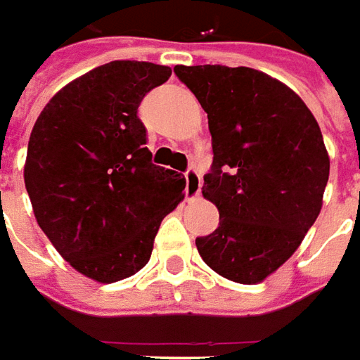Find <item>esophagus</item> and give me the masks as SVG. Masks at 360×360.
I'll list each match as a JSON object with an SVG mask.
<instances>
[{
    "label": "esophagus",
    "mask_w": 360,
    "mask_h": 360,
    "mask_svg": "<svg viewBox=\"0 0 360 360\" xmlns=\"http://www.w3.org/2000/svg\"><path fill=\"white\" fill-rule=\"evenodd\" d=\"M201 192V176L190 168L188 172H186V198L188 200H193V198H198Z\"/></svg>",
    "instance_id": "1"
}]
</instances>
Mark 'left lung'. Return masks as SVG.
Instances as JSON below:
<instances>
[{
    "mask_svg": "<svg viewBox=\"0 0 360 360\" xmlns=\"http://www.w3.org/2000/svg\"><path fill=\"white\" fill-rule=\"evenodd\" d=\"M207 112L213 167L201 193L219 226L195 238L203 262L254 285L277 271L314 225L330 178L318 122L292 89L252 68L176 65Z\"/></svg>",
    "mask_w": 360,
    "mask_h": 360,
    "instance_id": "obj_1",
    "label": "left lung"
}]
</instances>
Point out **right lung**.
<instances>
[{"instance_id":"obj_1","label":"right lung","mask_w":360,"mask_h":360,"mask_svg":"<svg viewBox=\"0 0 360 360\" xmlns=\"http://www.w3.org/2000/svg\"><path fill=\"white\" fill-rule=\"evenodd\" d=\"M172 70L104 63L53 94L29 139L25 186L38 226L73 269L116 283L149 262L186 178L151 162L137 108Z\"/></svg>"}]
</instances>
